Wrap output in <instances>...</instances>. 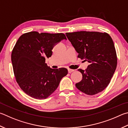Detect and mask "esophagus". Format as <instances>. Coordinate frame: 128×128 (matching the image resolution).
Here are the masks:
<instances>
[{
    "mask_svg": "<svg viewBox=\"0 0 128 128\" xmlns=\"http://www.w3.org/2000/svg\"><path fill=\"white\" fill-rule=\"evenodd\" d=\"M68 70L69 73H72V72L74 71V70H73V69H68Z\"/></svg>",
    "mask_w": 128,
    "mask_h": 128,
    "instance_id": "esophagus-1",
    "label": "esophagus"
}]
</instances>
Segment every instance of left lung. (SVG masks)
<instances>
[{"label": "left lung", "instance_id": "obj_1", "mask_svg": "<svg viewBox=\"0 0 128 128\" xmlns=\"http://www.w3.org/2000/svg\"><path fill=\"white\" fill-rule=\"evenodd\" d=\"M67 38L78 53V58L90 63L85 70L79 69L82 80L76 87L88 95H94L109 84L116 68L117 55L111 36L106 32H67Z\"/></svg>", "mask_w": 128, "mask_h": 128}]
</instances>
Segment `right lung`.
<instances>
[{
	"label": "right lung",
	"mask_w": 128,
	"mask_h": 128,
	"mask_svg": "<svg viewBox=\"0 0 128 128\" xmlns=\"http://www.w3.org/2000/svg\"><path fill=\"white\" fill-rule=\"evenodd\" d=\"M66 39L62 33L32 31L20 37L12 52L11 60L16 80L21 90L32 98H47L67 75L66 68L52 69L45 59L52 54L57 43Z\"/></svg>",
	"instance_id": "right-lung-1"
}]
</instances>
